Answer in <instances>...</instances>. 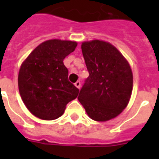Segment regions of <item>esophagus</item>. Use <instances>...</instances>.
Listing matches in <instances>:
<instances>
[{
	"mask_svg": "<svg viewBox=\"0 0 159 159\" xmlns=\"http://www.w3.org/2000/svg\"><path fill=\"white\" fill-rule=\"evenodd\" d=\"M75 86H76L77 89H80V88H81V82H80V81L76 82V83H75Z\"/></svg>",
	"mask_w": 159,
	"mask_h": 159,
	"instance_id": "1",
	"label": "esophagus"
}]
</instances>
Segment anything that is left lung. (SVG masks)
<instances>
[{"instance_id":"1","label":"left lung","mask_w":159,"mask_h":159,"mask_svg":"<svg viewBox=\"0 0 159 159\" xmlns=\"http://www.w3.org/2000/svg\"><path fill=\"white\" fill-rule=\"evenodd\" d=\"M82 51L89 76L77 99L93 120L114 118L126 108L131 96L129 65L114 46L103 41L83 42Z\"/></svg>"}]
</instances>
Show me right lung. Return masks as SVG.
Listing matches in <instances>:
<instances>
[{"label":"right lung","mask_w":159,"mask_h":159,"mask_svg":"<svg viewBox=\"0 0 159 159\" xmlns=\"http://www.w3.org/2000/svg\"><path fill=\"white\" fill-rule=\"evenodd\" d=\"M77 43L53 39L34 49L20 67L19 89L31 113L43 120H53L76 99L79 89L68 80V69L63 60Z\"/></svg>","instance_id":"1"}]
</instances>
